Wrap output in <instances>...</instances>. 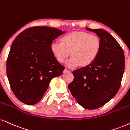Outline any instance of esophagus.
<instances>
[{
  "label": "esophagus",
  "mask_w": 130,
  "mask_h": 130,
  "mask_svg": "<svg viewBox=\"0 0 130 130\" xmlns=\"http://www.w3.org/2000/svg\"><path fill=\"white\" fill-rule=\"evenodd\" d=\"M70 70H68V69H67V68H65V69L64 70L63 73H67V72H70Z\"/></svg>",
  "instance_id": "esophagus-1"
}]
</instances>
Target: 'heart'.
I'll use <instances>...</instances> for the list:
<instances>
[{
  "instance_id": "1",
  "label": "heart",
  "mask_w": 130,
  "mask_h": 130,
  "mask_svg": "<svg viewBox=\"0 0 130 130\" xmlns=\"http://www.w3.org/2000/svg\"><path fill=\"white\" fill-rule=\"evenodd\" d=\"M50 49L60 62H63L71 52L72 56L66 62L70 68L81 65L87 67L93 63L99 56L101 42L98 36L89 32H74L63 36L61 42H53Z\"/></svg>"
}]
</instances>
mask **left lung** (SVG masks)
<instances>
[{
	"label": "left lung",
	"mask_w": 130,
	"mask_h": 130,
	"mask_svg": "<svg viewBox=\"0 0 130 130\" xmlns=\"http://www.w3.org/2000/svg\"><path fill=\"white\" fill-rule=\"evenodd\" d=\"M86 29L100 38L101 51L93 63L73 71L74 80L68 88L80 105L94 110L107 104L118 92L124 72L125 56L120 45L107 31Z\"/></svg>",
	"instance_id": "left-lung-1"
}]
</instances>
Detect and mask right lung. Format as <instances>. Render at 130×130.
<instances>
[{"mask_svg":"<svg viewBox=\"0 0 130 130\" xmlns=\"http://www.w3.org/2000/svg\"><path fill=\"white\" fill-rule=\"evenodd\" d=\"M65 32L48 26H34L15 37L8 56L7 74L11 88L20 101L37 104L51 79L62 74L65 67L53 56L50 46Z\"/></svg>","mask_w":130,"mask_h":130,"instance_id":"right-lung-1","label":"right lung"}]
</instances>
